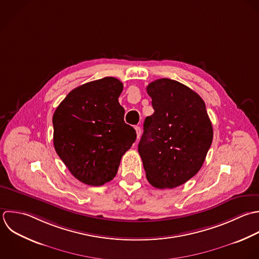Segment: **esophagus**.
I'll return each instance as SVG.
<instances>
[{
    "label": "esophagus",
    "instance_id": "obj_1",
    "mask_svg": "<svg viewBox=\"0 0 259 259\" xmlns=\"http://www.w3.org/2000/svg\"><path fill=\"white\" fill-rule=\"evenodd\" d=\"M135 130H136V135H137V139H139V137L141 136V129H140V127L136 126V127H135Z\"/></svg>",
    "mask_w": 259,
    "mask_h": 259
}]
</instances>
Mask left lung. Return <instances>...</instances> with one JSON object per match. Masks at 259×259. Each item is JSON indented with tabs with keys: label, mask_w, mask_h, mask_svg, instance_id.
<instances>
[{
	"label": "left lung",
	"mask_w": 259,
	"mask_h": 259,
	"mask_svg": "<svg viewBox=\"0 0 259 259\" xmlns=\"http://www.w3.org/2000/svg\"><path fill=\"white\" fill-rule=\"evenodd\" d=\"M154 113L146 117L138 144L146 178L157 189L184 185L201 169L213 141V127L203 99L169 78L150 82Z\"/></svg>",
	"instance_id": "left-lung-1"
}]
</instances>
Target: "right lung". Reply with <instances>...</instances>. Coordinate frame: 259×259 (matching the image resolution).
<instances>
[{
  "mask_svg": "<svg viewBox=\"0 0 259 259\" xmlns=\"http://www.w3.org/2000/svg\"><path fill=\"white\" fill-rule=\"evenodd\" d=\"M123 83L107 76L81 84L56 108L53 145L71 175L89 186H103L117 175L124 153L136 140L124 122L118 98Z\"/></svg>",
  "mask_w": 259,
  "mask_h": 259,
  "instance_id": "right-lung-1",
  "label": "right lung"
}]
</instances>
